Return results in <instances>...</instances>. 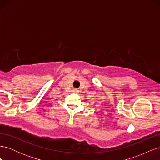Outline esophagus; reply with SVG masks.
Listing matches in <instances>:
<instances>
[{
	"label": "esophagus",
	"instance_id": "34e87169",
	"mask_svg": "<svg viewBox=\"0 0 160 160\" xmlns=\"http://www.w3.org/2000/svg\"><path fill=\"white\" fill-rule=\"evenodd\" d=\"M72 92H74V93H77V92H78V89H74L73 90H72Z\"/></svg>",
	"mask_w": 160,
	"mask_h": 160
}]
</instances>
